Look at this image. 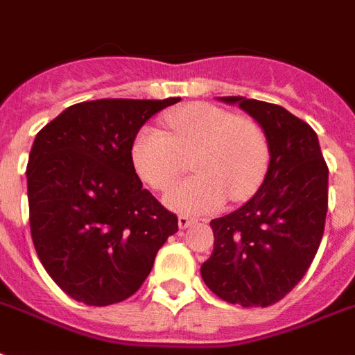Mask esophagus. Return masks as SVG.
I'll use <instances>...</instances> for the list:
<instances>
[{"mask_svg": "<svg viewBox=\"0 0 355 355\" xmlns=\"http://www.w3.org/2000/svg\"><path fill=\"white\" fill-rule=\"evenodd\" d=\"M193 223V220L191 218H186V216H178V229H188L189 225Z\"/></svg>", "mask_w": 355, "mask_h": 355, "instance_id": "1", "label": "esophagus"}]
</instances>
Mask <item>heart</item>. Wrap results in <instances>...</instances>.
Instances as JSON below:
<instances>
[{
	"instance_id": "1",
	"label": "heart",
	"mask_w": 355,
	"mask_h": 355,
	"mask_svg": "<svg viewBox=\"0 0 355 355\" xmlns=\"http://www.w3.org/2000/svg\"><path fill=\"white\" fill-rule=\"evenodd\" d=\"M171 134L143 126L135 134L130 159L153 189H164L193 158L197 177L178 180L164 193V205L184 216L220 210L231 197L243 201L266 175L270 148L261 126L212 104H189L167 117Z\"/></svg>"
}]
</instances>
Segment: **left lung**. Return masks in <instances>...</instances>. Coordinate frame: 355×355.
Masks as SVG:
<instances>
[{"instance_id": "obj_1", "label": "left lung", "mask_w": 355, "mask_h": 355, "mask_svg": "<svg viewBox=\"0 0 355 355\" xmlns=\"http://www.w3.org/2000/svg\"><path fill=\"white\" fill-rule=\"evenodd\" d=\"M236 104L262 128L270 164L250 201L210 221L214 251L201 275L229 304L268 307L304 277L315 259L328 212V166L315 130L285 107L243 96Z\"/></svg>"}]
</instances>
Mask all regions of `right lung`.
Returning a JSON list of instances; mask_svg holds the SVG:
<instances>
[{
    "mask_svg": "<svg viewBox=\"0 0 355 355\" xmlns=\"http://www.w3.org/2000/svg\"><path fill=\"white\" fill-rule=\"evenodd\" d=\"M178 100L80 102L35 137L26 171L31 238L48 275L76 302L102 307L132 296L178 231L130 159L139 128Z\"/></svg>",
    "mask_w": 355,
    "mask_h": 355,
    "instance_id": "right-lung-1",
    "label": "right lung"
}]
</instances>
